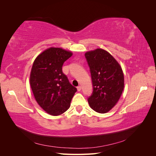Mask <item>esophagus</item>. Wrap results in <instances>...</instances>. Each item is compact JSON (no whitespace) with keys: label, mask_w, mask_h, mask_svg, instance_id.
<instances>
[{"label":"esophagus","mask_w":156,"mask_h":156,"mask_svg":"<svg viewBox=\"0 0 156 156\" xmlns=\"http://www.w3.org/2000/svg\"><path fill=\"white\" fill-rule=\"evenodd\" d=\"M77 90L78 91H81V86H78L77 87Z\"/></svg>","instance_id":"34e87169"}]
</instances>
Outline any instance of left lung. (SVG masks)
<instances>
[{
  "mask_svg": "<svg viewBox=\"0 0 156 156\" xmlns=\"http://www.w3.org/2000/svg\"><path fill=\"white\" fill-rule=\"evenodd\" d=\"M90 71L93 92L88 98L90 107L106 113L114 107L123 92L124 77L122 68L107 51L96 49L84 55Z\"/></svg>",
  "mask_w": 156,
  "mask_h": 156,
  "instance_id": "8db88e82",
  "label": "left lung"
}]
</instances>
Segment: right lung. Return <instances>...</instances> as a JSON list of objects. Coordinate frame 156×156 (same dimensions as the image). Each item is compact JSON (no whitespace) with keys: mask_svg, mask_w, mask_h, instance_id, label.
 Listing matches in <instances>:
<instances>
[{"mask_svg":"<svg viewBox=\"0 0 156 156\" xmlns=\"http://www.w3.org/2000/svg\"><path fill=\"white\" fill-rule=\"evenodd\" d=\"M72 53L51 48L37 56L33 63L30 84L38 105L48 114L58 116L66 111L77 88L62 72V66Z\"/></svg>","mask_w":156,"mask_h":156,"instance_id":"add662e5","label":"right lung"}]
</instances>
